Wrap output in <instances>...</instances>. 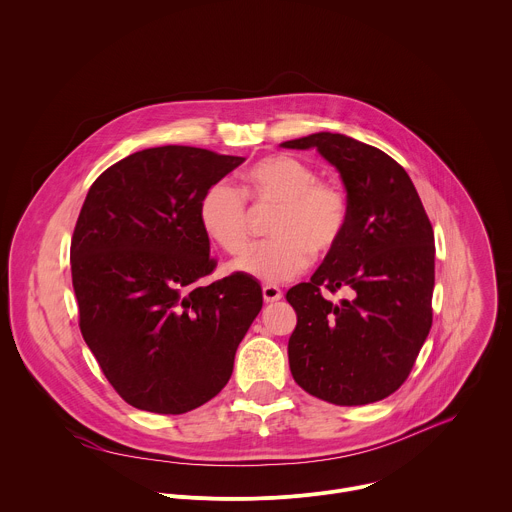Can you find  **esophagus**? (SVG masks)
I'll return each mask as SVG.
<instances>
[{
    "label": "esophagus",
    "mask_w": 512,
    "mask_h": 512,
    "mask_svg": "<svg viewBox=\"0 0 512 512\" xmlns=\"http://www.w3.org/2000/svg\"><path fill=\"white\" fill-rule=\"evenodd\" d=\"M262 296H264L266 304H272V302L282 298V290L278 286H274V284H264L262 286Z\"/></svg>",
    "instance_id": "1"
}]
</instances>
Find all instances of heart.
<instances>
[{"instance_id":"b5f03b06","label":"heart","mask_w":512,"mask_h":512,"mask_svg":"<svg viewBox=\"0 0 512 512\" xmlns=\"http://www.w3.org/2000/svg\"><path fill=\"white\" fill-rule=\"evenodd\" d=\"M246 192L226 180L212 184L200 202L206 234L228 254H240L250 240V198L258 206H278L270 232L274 238L252 246L236 268L264 282L298 276L314 256L332 254L350 226L346 190L318 178L314 166L294 156H268L246 174Z\"/></svg>"}]
</instances>
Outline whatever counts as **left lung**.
Returning <instances> with one entry per match:
<instances>
[{
  "label": "left lung",
  "instance_id": "1",
  "mask_svg": "<svg viewBox=\"0 0 512 512\" xmlns=\"http://www.w3.org/2000/svg\"><path fill=\"white\" fill-rule=\"evenodd\" d=\"M284 148H316L350 200L342 244L310 282L292 286L290 372L308 394L338 406L382 400L408 378L432 326L434 232L406 170L382 150L320 132ZM340 287L349 298L330 303Z\"/></svg>",
  "mask_w": 512,
  "mask_h": 512
}]
</instances>
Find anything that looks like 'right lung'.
Segmentation results:
<instances>
[{
  "label": "right lung",
  "mask_w": 512,
  "mask_h": 512,
  "mask_svg": "<svg viewBox=\"0 0 512 512\" xmlns=\"http://www.w3.org/2000/svg\"><path fill=\"white\" fill-rule=\"evenodd\" d=\"M244 162L192 146L136 152L98 176L72 236L80 330L132 406L184 414L230 380L262 308L260 284L216 270L200 220L206 190Z\"/></svg>",
  "instance_id": "1"
}]
</instances>
